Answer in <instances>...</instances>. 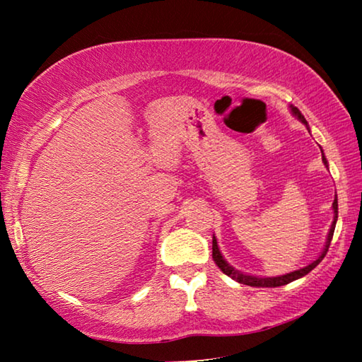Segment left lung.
I'll list each match as a JSON object with an SVG mask.
<instances>
[{
	"instance_id": "left-lung-1",
	"label": "left lung",
	"mask_w": 362,
	"mask_h": 362,
	"mask_svg": "<svg viewBox=\"0 0 362 362\" xmlns=\"http://www.w3.org/2000/svg\"><path fill=\"white\" fill-rule=\"evenodd\" d=\"M292 113L296 115L297 118H298L300 121H302L305 126H308V122H306V119L303 118V115L300 113V110H298L297 107H292ZM322 161H324V164H326V166H327V161H326V158H324V156H322ZM332 207H334V214H335V217H334L332 226H330V231H329V236H327L326 247H324L322 254H321L320 257H317V260H315L313 263H310L308 267L297 269V272L287 273V274H283V276H278V278H257V276H247V274H243V273H240V272H236L235 268L230 267L228 263H226V262L223 260V257H222V254H220L218 246H217V240H216V236L212 238V259H214V262H216V265H217L220 269H222V272L226 274V276L233 278V279L238 281V283H241V284H247V286H252V287H278V286L289 284V283H292V281H296V279H298V278L305 276V274H308V273L311 272V269H313L316 265H320V262L324 259V257H326L327 250H329V246H330V241H332V236H334V230H335L337 217H339V204H337V196H335V199H334V204H332Z\"/></svg>"
}]
</instances>
